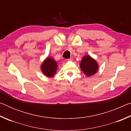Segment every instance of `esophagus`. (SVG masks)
I'll return each mask as SVG.
<instances>
[{
  "label": "esophagus",
  "instance_id": "34e87169",
  "mask_svg": "<svg viewBox=\"0 0 131 131\" xmlns=\"http://www.w3.org/2000/svg\"><path fill=\"white\" fill-rule=\"evenodd\" d=\"M73 61L72 58H69V59H66V61Z\"/></svg>",
  "mask_w": 131,
  "mask_h": 131
}]
</instances>
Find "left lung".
Wrapping results in <instances>:
<instances>
[{
    "label": "left lung",
    "mask_w": 131,
    "mask_h": 131,
    "mask_svg": "<svg viewBox=\"0 0 131 131\" xmlns=\"http://www.w3.org/2000/svg\"><path fill=\"white\" fill-rule=\"evenodd\" d=\"M80 66L81 70L87 76L94 75L98 69V64L90 55H85L83 58Z\"/></svg>",
    "instance_id": "obj_1"
}]
</instances>
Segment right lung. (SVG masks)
Returning a JSON list of instances; mask_svg holds the SVG:
<instances>
[{
    "label": "right lung",
    "mask_w": 131,
    "mask_h": 131,
    "mask_svg": "<svg viewBox=\"0 0 131 131\" xmlns=\"http://www.w3.org/2000/svg\"><path fill=\"white\" fill-rule=\"evenodd\" d=\"M58 68V64L54 59L47 57L41 65V70L43 74L48 77L54 76Z\"/></svg>",
    "instance_id": "add662e5"
}]
</instances>
